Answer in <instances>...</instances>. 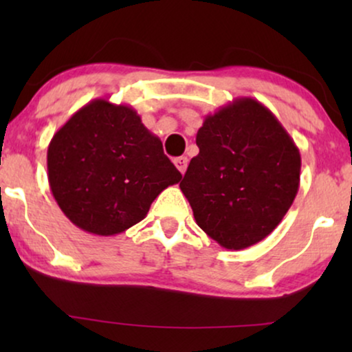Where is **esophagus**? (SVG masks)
I'll list each match as a JSON object with an SVG mask.
<instances>
[{
    "label": "esophagus",
    "instance_id": "obj_1",
    "mask_svg": "<svg viewBox=\"0 0 352 352\" xmlns=\"http://www.w3.org/2000/svg\"><path fill=\"white\" fill-rule=\"evenodd\" d=\"M173 162H175V165H176L177 170H179L182 175H184L186 170H187V163H189V160H187V157H177Z\"/></svg>",
    "mask_w": 352,
    "mask_h": 352
}]
</instances>
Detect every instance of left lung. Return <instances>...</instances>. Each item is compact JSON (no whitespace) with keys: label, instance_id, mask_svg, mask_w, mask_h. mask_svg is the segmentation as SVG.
I'll use <instances>...</instances> for the list:
<instances>
[{"label":"left lung","instance_id":"obj_1","mask_svg":"<svg viewBox=\"0 0 352 352\" xmlns=\"http://www.w3.org/2000/svg\"><path fill=\"white\" fill-rule=\"evenodd\" d=\"M200 152L179 184L195 223L228 250H243L280 224L300 187L301 155L266 105L239 98L206 115Z\"/></svg>","mask_w":352,"mask_h":352}]
</instances>
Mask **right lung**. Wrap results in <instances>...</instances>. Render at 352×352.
<instances>
[{"label": "right lung", "instance_id": "add662e5", "mask_svg": "<svg viewBox=\"0 0 352 352\" xmlns=\"http://www.w3.org/2000/svg\"><path fill=\"white\" fill-rule=\"evenodd\" d=\"M181 177L136 110L107 99L83 105L47 147V179L62 213L102 237L142 221L160 192Z\"/></svg>", "mask_w": 352, "mask_h": 352}]
</instances>
